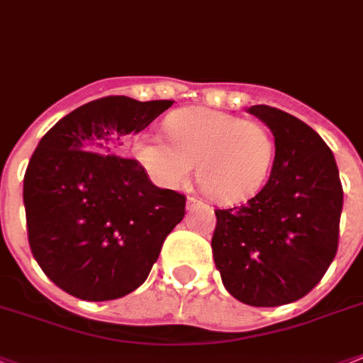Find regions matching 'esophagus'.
<instances>
[{"label": "esophagus", "mask_w": 363, "mask_h": 363, "mask_svg": "<svg viewBox=\"0 0 363 363\" xmlns=\"http://www.w3.org/2000/svg\"><path fill=\"white\" fill-rule=\"evenodd\" d=\"M186 208L188 211H196V208H208V205L207 203H203L201 199H197V197H188Z\"/></svg>", "instance_id": "1"}]
</instances>
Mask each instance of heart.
Masks as SVG:
<instances>
[{
	"label": "heart",
	"mask_w": 363,
	"mask_h": 363,
	"mask_svg": "<svg viewBox=\"0 0 363 363\" xmlns=\"http://www.w3.org/2000/svg\"><path fill=\"white\" fill-rule=\"evenodd\" d=\"M172 143L141 135L135 156L162 188H179L197 164V179L214 199L240 203L255 196L274 160V140L267 126L225 111L188 108L167 119Z\"/></svg>",
	"instance_id": "b5f03b06"
}]
</instances>
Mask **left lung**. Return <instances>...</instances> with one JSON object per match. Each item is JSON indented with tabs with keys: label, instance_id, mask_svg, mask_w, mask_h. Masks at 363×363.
<instances>
[{
	"label": "left lung",
	"instance_id": "obj_1",
	"mask_svg": "<svg viewBox=\"0 0 363 363\" xmlns=\"http://www.w3.org/2000/svg\"><path fill=\"white\" fill-rule=\"evenodd\" d=\"M248 111L272 130V172L244 205L214 211L212 255L235 298L276 308L306 296L334 261L343 186L334 155L311 126L272 106Z\"/></svg>",
	"mask_w": 363,
	"mask_h": 363
}]
</instances>
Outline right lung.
<instances>
[{"mask_svg":"<svg viewBox=\"0 0 363 363\" xmlns=\"http://www.w3.org/2000/svg\"><path fill=\"white\" fill-rule=\"evenodd\" d=\"M172 104L104 96L38 141L23 177L28 240L65 293L104 302L135 291L184 216L186 197L155 186L140 162L121 156Z\"/></svg>","mask_w":363,"mask_h":363,"instance_id":"1","label":"right lung"}]
</instances>
